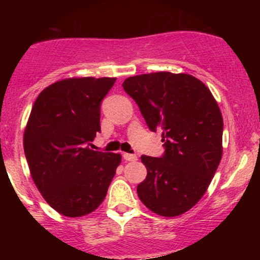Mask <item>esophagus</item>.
I'll list each match as a JSON object with an SVG mask.
<instances>
[{
    "mask_svg": "<svg viewBox=\"0 0 260 260\" xmlns=\"http://www.w3.org/2000/svg\"><path fill=\"white\" fill-rule=\"evenodd\" d=\"M123 158H124L125 161H137L138 157L132 153H123Z\"/></svg>",
    "mask_w": 260,
    "mask_h": 260,
    "instance_id": "obj_1",
    "label": "esophagus"
}]
</instances>
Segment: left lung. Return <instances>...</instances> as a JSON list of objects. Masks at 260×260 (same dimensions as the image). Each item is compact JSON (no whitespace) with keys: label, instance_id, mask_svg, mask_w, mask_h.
Segmentation results:
<instances>
[{"label":"left lung","instance_id":"left-lung-1","mask_svg":"<svg viewBox=\"0 0 260 260\" xmlns=\"http://www.w3.org/2000/svg\"><path fill=\"white\" fill-rule=\"evenodd\" d=\"M123 89L140 107L151 131L162 129L166 152L142 156L147 177L140 200L165 217L182 215L208 190L222 156V115L210 89L185 73L158 72L129 77Z\"/></svg>","mask_w":260,"mask_h":260}]
</instances>
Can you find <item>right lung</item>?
I'll return each instance as SVG.
<instances>
[{
  "label": "right lung",
  "instance_id": "add662e5",
  "mask_svg": "<svg viewBox=\"0 0 260 260\" xmlns=\"http://www.w3.org/2000/svg\"><path fill=\"white\" fill-rule=\"evenodd\" d=\"M115 78H68L38 95L23 132L31 177L59 214L80 217L106 199L119 153L89 148L101 131V102Z\"/></svg>",
  "mask_w": 260,
  "mask_h": 260
}]
</instances>
